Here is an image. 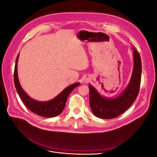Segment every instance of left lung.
Returning a JSON list of instances; mask_svg holds the SVG:
<instances>
[{"mask_svg":"<svg viewBox=\"0 0 157 157\" xmlns=\"http://www.w3.org/2000/svg\"><path fill=\"white\" fill-rule=\"evenodd\" d=\"M134 65L131 80L124 91L116 98L102 97L89 85L90 105L95 116L103 119H111L121 115L134 103L140 92L141 77V60L140 54L134 50Z\"/></svg>","mask_w":157,"mask_h":157,"instance_id":"obj_1","label":"left lung"}]
</instances>
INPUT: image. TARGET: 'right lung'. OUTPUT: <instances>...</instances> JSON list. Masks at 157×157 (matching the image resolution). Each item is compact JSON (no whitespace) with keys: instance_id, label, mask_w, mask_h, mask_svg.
Listing matches in <instances>:
<instances>
[{"instance_id":"obj_1","label":"right lung","mask_w":157,"mask_h":157,"mask_svg":"<svg viewBox=\"0 0 157 157\" xmlns=\"http://www.w3.org/2000/svg\"><path fill=\"white\" fill-rule=\"evenodd\" d=\"M19 57V54L17 56L15 68H14V85L16 88L19 96L21 98L24 105L36 115L44 117H54L59 115L64 109L66 101L70 93L73 90L80 85V83L77 82L65 88L62 92L52 100L48 101H38L31 98L23 91L20 84L19 82L17 72V63Z\"/></svg>"}]
</instances>
